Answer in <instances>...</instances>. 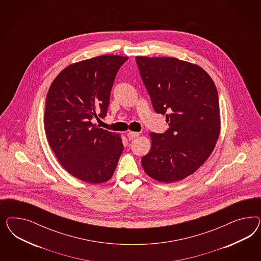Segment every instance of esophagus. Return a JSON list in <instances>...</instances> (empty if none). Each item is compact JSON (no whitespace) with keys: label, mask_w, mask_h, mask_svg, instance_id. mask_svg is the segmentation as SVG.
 <instances>
[{"label":"esophagus","mask_w":261,"mask_h":261,"mask_svg":"<svg viewBox=\"0 0 261 261\" xmlns=\"http://www.w3.org/2000/svg\"><path fill=\"white\" fill-rule=\"evenodd\" d=\"M140 136V133H138V132H128L127 133V138L131 141V140H134V139H136L137 137H139Z\"/></svg>","instance_id":"34e87169"}]
</instances>
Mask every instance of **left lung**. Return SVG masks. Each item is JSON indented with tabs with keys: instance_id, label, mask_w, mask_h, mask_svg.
Here are the masks:
<instances>
[{
	"instance_id": "8db88e82",
	"label": "left lung",
	"mask_w": 261,
	"mask_h": 261,
	"mask_svg": "<svg viewBox=\"0 0 261 261\" xmlns=\"http://www.w3.org/2000/svg\"><path fill=\"white\" fill-rule=\"evenodd\" d=\"M154 110L166 114L169 128L150 133L145 173L161 182H178L194 173L213 153L220 134L217 89L196 64L175 57H136Z\"/></svg>"
}]
</instances>
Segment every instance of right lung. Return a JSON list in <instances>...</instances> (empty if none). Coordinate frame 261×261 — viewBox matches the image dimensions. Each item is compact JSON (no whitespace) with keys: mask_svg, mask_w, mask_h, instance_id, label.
I'll return each mask as SVG.
<instances>
[{"mask_svg":"<svg viewBox=\"0 0 261 261\" xmlns=\"http://www.w3.org/2000/svg\"><path fill=\"white\" fill-rule=\"evenodd\" d=\"M127 59L101 56L71 64L48 89L44 115L47 141L66 171L83 182L110 180L123 151L120 135L91 120L106 116L116 74Z\"/></svg>","mask_w":261,"mask_h":261,"instance_id":"1","label":"right lung"}]
</instances>
